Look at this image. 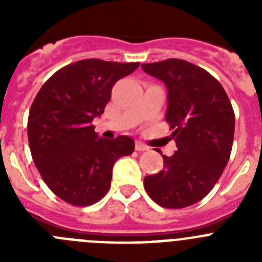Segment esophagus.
Here are the masks:
<instances>
[{
  "mask_svg": "<svg viewBox=\"0 0 262 262\" xmlns=\"http://www.w3.org/2000/svg\"><path fill=\"white\" fill-rule=\"evenodd\" d=\"M135 149L139 152H143V151H148V149H149V147H148V145H145L144 143H142V142H136Z\"/></svg>",
  "mask_w": 262,
  "mask_h": 262,
  "instance_id": "1",
  "label": "esophagus"
}]
</instances>
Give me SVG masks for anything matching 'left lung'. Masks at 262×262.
<instances>
[{
    "instance_id": "obj_1",
    "label": "left lung",
    "mask_w": 262,
    "mask_h": 262,
    "mask_svg": "<svg viewBox=\"0 0 262 262\" xmlns=\"http://www.w3.org/2000/svg\"><path fill=\"white\" fill-rule=\"evenodd\" d=\"M168 89L165 119L177 151L163 156L164 168L144 178L148 195L165 209L200 202L221 178L235 133V113L221 82L181 59L142 64Z\"/></svg>"
}]
</instances>
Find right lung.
Listing matches in <instances>:
<instances>
[{
  "mask_svg": "<svg viewBox=\"0 0 262 262\" xmlns=\"http://www.w3.org/2000/svg\"><path fill=\"white\" fill-rule=\"evenodd\" d=\"M139 62L85 59L59 69L40 88L27 120L34 163L47 186L73 206L98 202L110 189L113 166L135 149L128 136L99 138L92 124L111 89Z\"/></svg>",
  "mask_w": 262,
  "mask_h": 262,
  "instance_id": "obj_1",
  "label": "right lung"
}]
</instances>
